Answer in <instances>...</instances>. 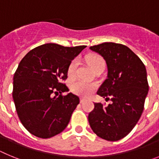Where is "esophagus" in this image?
<instances>
[{"label": "esophagus", "instance_id": "obj_1", "mask_svg": "<svg viewBox=\"0 0 159 159\" xmlns=\"http://www.w3.org/2000/svg\"><path fill=\"white\" fill-rule=\"evenodd\" d=\"M85 101H86V99H84V98H80V102H81V103L84 102Z\"/></svg>", "mask_w": 159, "mask_h": 159}]
</instances>
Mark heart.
<instances>
[{"instance_id": "1", "label": "heart", "mask_w": 159, "mask_h": 159, "mask_svg": "<svg viewBox=\"0 0 159 159\" xmlns=\"http://www.w3.org/2000/svg\"><path fill=\"white\" fill-rule=\"evenodd\" d=\"M87 61L90 67H92L93 71L97 67L101 65H104V60L99 55H90L87 57ZM77 66H78V60L74 59L70 62L67 67V74L70 77H73L75 75ZM97 84L95 83L85 82L83 80H77L73 82L71 85V90L73 93L78 95L88 96L91 95L92 92L96 89Z\"/></svg>"}]
</instances>
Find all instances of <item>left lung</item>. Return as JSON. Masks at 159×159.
Returning a JSON list of instances; mask_svg holds the SVG:
<instances>
[{"label": "left lung", "instance_id": "8db88e82", "mask_svg": "<svg viewBox=\"0 0 159 159\" xmlns=\"http://www.w3.org/2000/svg\"><path fill=\"white\" fill-rule=\"evenodd\" d=\"M100 54L107 66V78L97 94L112 103L95 102L88 122L96 135L118 141L132 130L142 116L148 93L147 70L142 60L121 43H102L90 47Z\"/></svg>", "mask_w": 159, "mask_h": 159}]
</instances>
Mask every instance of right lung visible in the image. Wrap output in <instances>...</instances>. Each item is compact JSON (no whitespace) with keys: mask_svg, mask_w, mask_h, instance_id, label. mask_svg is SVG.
<instances>
[{"mask_svg":"<svg viewBox=\"0 0 159 159\" xmlns=\"http://www.w3.org/2000/svg\"><path fill=\"white\" fill-rule=\"evenodd\" d=\"M86 45L64 47L45 43L32 49L18 65L13 76L12 98L20 120L31 134L48 139L62 132L80 103L62 83L70 62Z\"/></svg>","mask_w":159,"mask_h":159,"instance_id":"obj_1","label":"right lung"}]
</instances>
